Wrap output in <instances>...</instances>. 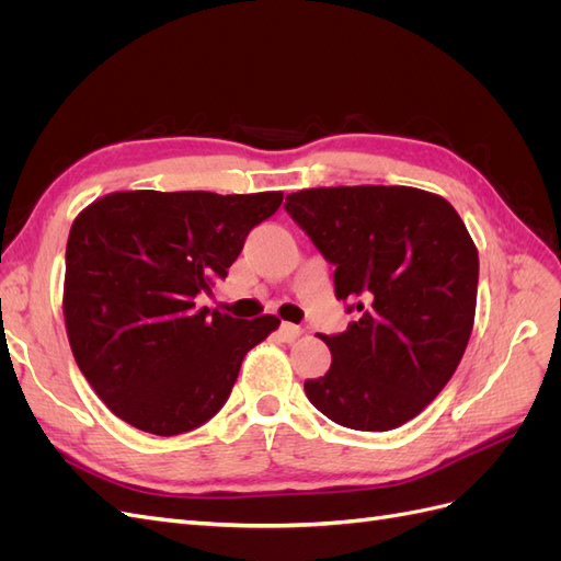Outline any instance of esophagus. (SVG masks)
Wrapping results in <instances>:
<instances>
[{
  "label": "esophagus",
  "instance_id": "esophagus-1",
  "mask_svg": "<svg viewBox=\"0 0 561 561\" xmlns=\"http://www.w3.org/2000/svg\"><path fill=\"white\" fill-rule=\"evenodd\" d=\"M278 334H280L283 342H295V339L301 334V328L293 325V322H280Z\"/></svg>",
  "mask_w": 561,
  "mask_h": 561
}]
</instances>
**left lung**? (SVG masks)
I'll return each mask as SVG.
<instances>
[{"label":"left lung","mask_w":561,"mask_h":561,"mask_svg":"<svg viewBox=\"0 0 561 561\" xmlns=\"http://www.w3.org/2000/svg\"><path fill=\"white\" fill-rule=\"evenodd\" d=\"M285 210L334 264L346 332L322 334L325 377L304 383L339 426L383 433L421 414L463 358L480 260L451 203L414 186H318Z\"/></svg>","instance_id":"1"}]
</instances>
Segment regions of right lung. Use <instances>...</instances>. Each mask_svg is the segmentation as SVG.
Here are the masks:
<instances>
[{
	"label": "right lung",
	"instance_id": "obj_1",
	"mask_svg": "<svg viewBox=\"0 0 561 561\" xmlns=\"http://www.w3.org/2000/svg\"><path fill=\"white\" fill-rule=\"evenodd\" d=\"M280 192H114L81 210L65 250L62 313L81 375L130 426L171 437L222 410L245 353L280 320L196 307L227 278Z\"/></svg>",
	"mask_w": 561,
	"mask_h": 561
}]
</instances>
